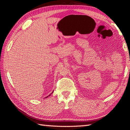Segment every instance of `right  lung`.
<instances>
[{"mask_svg":"<svg viewBox=\"0 0 130 130\" xmlns=\"http://www.w3.org/2000/svg\"><path fill=\"white\" fill-rule=\"evenodd\" d=\"M52 93H53V92H52Z\"/></svg>","mask_w":130,"mask_h":130,"instance_id":"right-lung-1","label":"right lung"}]
</instances>
